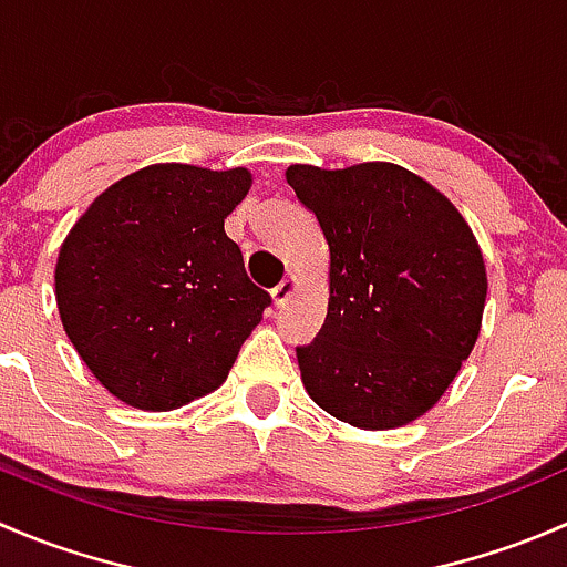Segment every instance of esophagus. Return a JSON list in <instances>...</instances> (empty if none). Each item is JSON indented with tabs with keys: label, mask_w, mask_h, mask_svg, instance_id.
I'll return each mask as SVG.
<instances>
[{
	"label": "esophagus",
	"mask_w": 567,
	"mask_h": 567,
	"mask_svg": "<svg viewBox=\"0 0 567 567\" xmlns=\"http://www.w3.org/2000/svg\"><path fill=\"white\" fill-rule=\"evenodd\" d=\"M296 290H299V279L296 277H285L282 282L277 285V288L271 290V299H274V305L277 307H285L290 301V296L296 293Z\"/></svg>",
	"instance_id": "34e87169"
}]
</instances>
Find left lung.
I'll use <instances>...</instances> for the list:
<instances>
[{
    "label": "left lung",
    "instance_id": "8db88e82",
    "mask_svg": "<svg viewBox=\"0 0 567 567\" xmlns=\"http://www.w3.org/2000/svg\"><path fill=\"white\" fill-rule=\"evenodd\" d=\"M329 244V310L296 348L305 390L364 431L414 422L439 403L483 323V251L439 188L390 162L288 167Z\"/></svg>",
    "mask_w": 567,
    "mask_h": 567
}]
</instances>
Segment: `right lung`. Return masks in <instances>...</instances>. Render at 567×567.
<instances>
[{
  "label": "right lung",
  "mask_w": 567,
  "mask_h": 567,
  "mask_svg": "<svg viewBox=\"0 0 567 567\" xmlns=\"http://www.w3.org/2000/svg\"><path fill=\"white\" fill-rule=\"evenodd\" d=\"M249 186L244 167L151 164L99 194L62 241V329L123 403L173 411L219 390L271 305L225 233Z\"/></svg>",
  "instance_id": "obj_1"
}]
</instances>
